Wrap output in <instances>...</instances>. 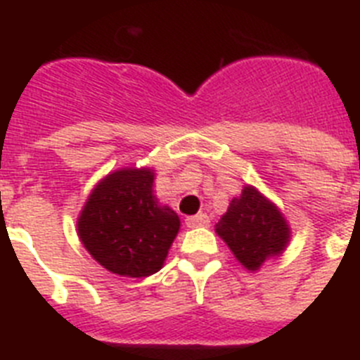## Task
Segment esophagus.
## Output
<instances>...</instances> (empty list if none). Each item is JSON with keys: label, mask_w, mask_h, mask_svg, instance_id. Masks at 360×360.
<instances>
[{"label": "esophagus", "mask_w": 360, "mask_h": 360, "mask_svg": "<svg viewBox=\"0 0 360 360\" xmlns=\"http://www.w3.org/2000/svg\"><path fill=\"white\" fill-rule=\"evenodd\" d=\"M186 226L188 228H199V226H208L210 224V219H208V215L206 214H198V215H190V217H186Z\"/></svg>", "instance_id": "34e87169"}]
</instances>
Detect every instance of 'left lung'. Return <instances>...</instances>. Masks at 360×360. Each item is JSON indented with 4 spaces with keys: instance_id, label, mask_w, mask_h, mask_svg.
I'll return each instance as SVG.
<instances>
[{
    "instance_id": "left-lung-1",
    "label": "left lung",
    "mask_w": 360,
    "mask_h": 360,
    "mask_svg": "<svg viewBox=\"0 0 360 360\" xmlns=\"http://www.w3.org/2000/svg\"><path fill=\"white\" fill-rule=\"evenodd\" d=\"M215 232L232 250L246 270H259L262 262L277 257L290 243V226L284 215L257 188L246 184L239 198L230 201Z\"/></svg>"
}]
</instances>
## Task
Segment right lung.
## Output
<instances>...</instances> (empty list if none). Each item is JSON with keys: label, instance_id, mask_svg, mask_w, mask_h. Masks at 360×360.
<instances>
[{"label": "right lung", "instance_id": "add662e5", "mask_svg": "<svg viewBox=\"0 0 360 360\" xmlns=\"http://www.w3.org/2000/svg\"><path fill=\"white\" fill-rule=\"evenodd\" d=\"M152 168H121L99 181L77 217V236L96 261L123 277L162 268L181 221L154 195Z\"/></svg>", "mask_w": 360, "mask_h": 360}]
</instances>
